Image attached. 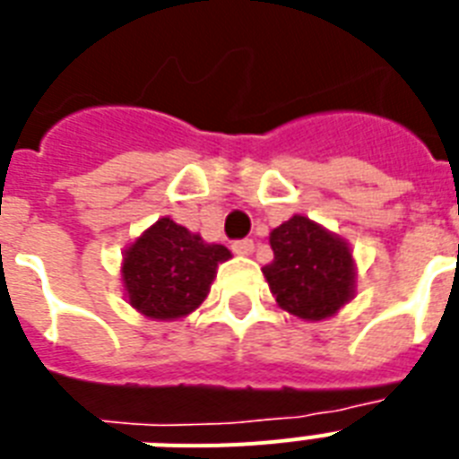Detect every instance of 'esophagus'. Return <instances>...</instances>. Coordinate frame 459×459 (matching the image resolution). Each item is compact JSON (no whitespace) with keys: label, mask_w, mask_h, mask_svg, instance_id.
<instances>
[{"label":"esophagus","mask_w":459,"mask_h":459,"mask_svg":"<svg viewBox=\"0 0 459 459\" xmlns=\"http://www.w3.org/2000/svg\"><path fill=\"white\" fill-rule=\"evenodd\" d=\"M230 250L236 252V255H252V250H255V243H252L250 238H243V240H233V243H230Z\"/></svg>","instance_id":"esophagus-1"}]
</instances>
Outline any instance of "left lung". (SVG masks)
Listing matches in <instances>:
<instances>
[{"mask_svg": "<svg viewBox=\"0 0 459 459\" xmlns=\"http://www.w3.org/2000/svg\"><path fill=\"white\" fill-rule=\"evenodd\" d=\"M273 259L262 269L283 309L307 321L326 319L352 298V255L341 238L307 216L281 223L269 238Z\"/></svg>", "mask_w": 459, "mask_h": 459, "instance_id": "obj_1", "label": "left lung"}]
</instances>
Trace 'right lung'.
I'll use <instances>...</instances> for the list:
<instances>
[{
    "mask_svg": "<svg viewBox=\"0 0 459 459\" xmlns=\"http://www.w3.org/2000/svg\"><path fill=\"white\" fill-rule=\"evenodd\" d=\"M230 252L209 245L186 226L159 219L126 250L124 283L128 300L150 319H178L207 298L219 262Z\"/></svg>",
    "mask_w": 459,
    "mask_h": 459,
    "instance_id": "obj_1",
    "label": "right lung"
}]
</instances>
